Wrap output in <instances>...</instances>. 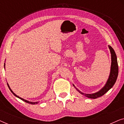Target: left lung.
<instances>
[{"mask_svg": "<svg viewBox=\"0 0 124 124\" xmlns=\"http://www.w3.org/2000/svg\"><path fill=\"white\" fill-rule=\"evenodd\" d=\"M110 52L111 54V70H110V74L108 77V79L107 81L106 84H105L104 87L102 89L100 90L99 91L93 94H85L83 93L78 90L73 85V86L77 89V90L80 93V94L84 95L86 97L91 98V99H96L101 96H103V95L107 92V91L111 89L114 85V84L116 82V79L117 78L118 73V63L117 60V56L115 53L114 50L112 47L108 45Z\"/></svg>", "mask_w": 124, "mask_h": 124, "instance_id": "obj_1", "label": "left lung"}]
</instances>
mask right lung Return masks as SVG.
I'll return each instance as SVG.
<instances>
[{
	"label": "right lung",
	"instance_id": "right-lung-1",
	"mask_svg": "<svg viewBox=\"0 0 124 124\" xmlns=\"http://www.w3.org/2000/svg\"><path fill=\"white\" fill-rule=\"evenodd\" d=\"M4 68H5V63H4ZM7 85H8V87H9V90H11V91L12 92V94L14 95L15 96H16L17 98H19V99H21L22 101H24L25 102H26V103H29V104H38V103H39L38 101H36V102H33V101H26V100H25V99H23V98H20V96H17V95H16L13 92V91L12 90H11V88H10V87H9V85H8V84L7 83Z\"/></svg>",
	"mask_w": 124,
	"mask_h": 124
}]
</instances>
